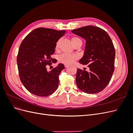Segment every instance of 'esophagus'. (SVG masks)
Here are the masks:
<instances>
[{"mask_svg": "<svg viewBox=\"0 0 133 133\" xmlns=\"http://www.w3.org/2000/svg\"><path fill=\"white\" fill-rule=\"evenodd\" d=\"M64 66H65V68H67V67H68V66H69V65H66V64H65V65H64Z\"/></svg>", "mask_w": 133, "mask_h": 133, "instance_id": "34e87169", "label": "esophagus"}]
</instances>
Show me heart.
I'll list each match as a JSON object with an SVG mask.
<instances>
[{"label": "heart", "instance_id": "heart-1", "mask_svg": "<svg viewBox=\"0 0 133 133\" xmlns=\"http://www.w3.org/2000/svg\"><path fill=\"white\" fill-rule=\"evenodd\" d=\"M71 41L74 46L75 45V44H77L78 43H82L81 40L76 37H73L71 39ZM59 43H60V40H59V41L57 42V43H56V45H55L56 50H57L58 49ZM78 59V57L76 55L64 53L59 56L58 58V61L60 63L69 65H71V64H73L75 61L77 60Z\"/></svg>", "mask_w": 133, "mask_h": 133}]
</instances>
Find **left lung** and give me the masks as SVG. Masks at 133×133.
<instances>
[{
  "label": "left lung",
  "mask_w": 133,
  "mask_h": 133,
  "mask_svg": "<svg viewBox=\"0 0 133 133\" xmlns=\"http://www.w3.org/2000/svg\"><path fill=\"white\" fill-rule=\"evenodd\" d=\"M86 41L85 51L79 63L88 65L90 71L77 69L76 83L88 94H96L105 89L114 71L115 51L107 32L97 26L88 25L71 31Z\"/></svg>",
  "instance_id": "obj_1"
}]
</instances>
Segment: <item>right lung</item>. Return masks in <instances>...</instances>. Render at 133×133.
<instances>
[{
  "instance_id": "1",
  "label": "right lung",
  "mask_w": 133,
  "mask_h": 133,
  "mask_svg": "<svg viewBox=\"0 0 133 133\" xmlns=\"http://www.w3.org/2000/svg\"><path fill=\"white\" fill-rule=\"evenodd\" d=\"M65 30L37 28L28 34L19 47L17 55L19 75L23 85L31 94L47 96L53 94L59 85V75L65 68L59 64L50 71L46 66L55 59L56 43Z\"/></svg>"
}]
</instances>
